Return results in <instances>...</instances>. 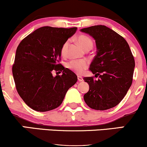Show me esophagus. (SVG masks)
Here are the masks:
<instances>
[{"label":"esophagus","instance_id":"1","mask_svg":"<svg viewBox=\"0 0 147 147\" xmlns=\"http://www.w3.org/2000/svg\"><path fill=\"white\" fill-rule=\"evenodd\" d=\"M77 79H78V81L79 82H83V77H81V76H78V77H77Z\"/></svg>","mask_w":147,"mask_h":147}]
</instances>
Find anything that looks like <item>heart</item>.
Wrapping results in <instances>:
<instances>
[{
	"instance_id": "obj_1",
	"label": "heart",
	"mask_w": 147,
	"mask_h": 147,
	"mask_svg": "<svg viewBox=\"0 0 147 147\" xmlns=\"http://www.w3.org/2000/svg\"><path fill=\"white\" fill-rule=\"evenodd\" d=\"M77 41L79 43V45L86 50L88 49H91L93 45V42H92V39L86 35H79L77 36ZM68 45L69 41H65L62 45L61 49V54L63 57H65L66 55ZM66 66L68 69L75 72V73L82 74L87 69L88 66V63L86 60H72L69 61L68 63H67Z\"/></svg>"
}]
</instances>
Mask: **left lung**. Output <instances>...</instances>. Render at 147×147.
Returning <instances> with one entry per match:
<instances>
[{
    "label": "left lung",
    "instance_id": "8db88e82",
    "mask_svg": "<svg viewBox=\"0 0 147 147\" xmlns=\"http://www.w3.org/2000/svg\"><path fill=\"white\" fill-rule=\"evenodd\" d=\"M95 39L97 52L89 70L94 77H84L89 91L85 102L95 110L104 111L117 106L127 93L133 82L135 60L128 43L105 25L81 30Z\"/></svg>",
    "mask_w": 147,
    "mask_h": 147
}]
</instances>
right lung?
Returning <instances> with one entry per match:
<instances>
[{"label": "right lung", "instance_id": "obj_1", "mask_svg": "<svg viewBox=\"0 0 147 147\" xmlns=\"http://www.w3.org/2000/svg\"><path fill=\"white\" fill-rule=\"evenodd\" d=\"M76 30L42 27L18 45L12 65L15 86L20 97L33 110L45 112L59 107L77 82V75L60 63L62 45ZM54 71L63 74L53 77Z\"/></svg>", "mask_w": 147, "mask_h": 147}]
</instances>
